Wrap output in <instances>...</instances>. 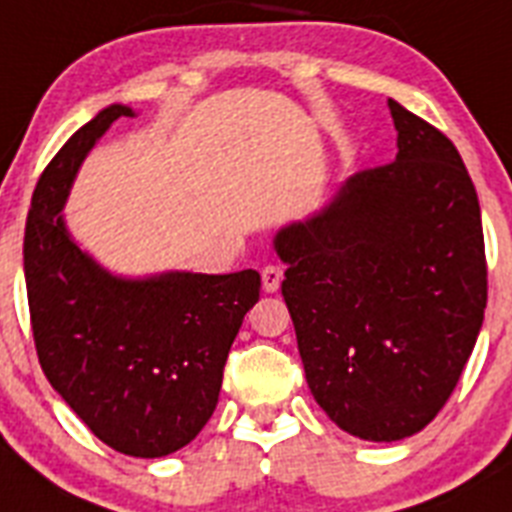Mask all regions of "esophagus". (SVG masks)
I'll use <instances>...</instances> for the list:
<instances>
[{
  "mask_svg": "<svg viewBox=\"0 0 512 512\" xmlns=\"http://www.w3.org/2000/svg\"><path fill=\"white\" fill-rule=\"evenodd\" d=\"M282 269L279 266H266L264 271H261V287H264L266 295H274L279 289V284H282Z\"/></svg>",
  "mask_w": 512,
  "mask_h": 512,
  "instance_id": "1",
  "label": "esophagus"
}]
</instances>
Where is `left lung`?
<instances>
[{"mask_svg": "<svg viewBox=\"0 0 512 512\" xmlns=\"http://www.w3.org/2000/svg\"><path fill=\"white\" fill-rule=\"evenodd\" d=\"M392 164L351 176L274 233L312 397L341 431H423L472 356L487 307L482 217L449 138L390 99Z\"/></svg>", "mask_w": 512, "mask_h": 512, "instance_id": "obj_1", "label": "left lung"}]
</instances>
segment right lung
<instances>
[{
	"label": "right lung",
	"instance_id": "add662e5",
	"mask_svg": "<svg viewBox=\"0 0 512 512\" xmlns=\"http://www.w3.org/2000/svg\"><path fill=\"white\" fill-rule=\"evenodd\" d=\"M128 104L99 110L40 176L25 225V284L35 348L63 402L110 449L161 459L215 413L223 366L259 271L169 269L125 277L79 246L63 207L84 158Z\"/></svg>",
	"mask_w": 512,
	"mask_h": 512
}]
</instances>
